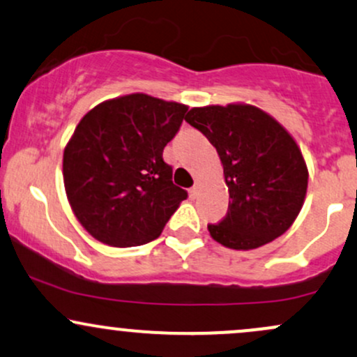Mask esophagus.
<instances>
[{"label":"esophagus","instance_id":"1","mask_svg":"<svg viewBox=\"0 0 357 357\" xmlns=\"http://www.w3.org/2000/svg\"><path fill=\"white\" fill-rule=\"evenodd\" d=\"M196 196H198V186H192L191 190H190V198L195 199Z\"/></svg>","mask_w":357,"mask_h":357}]
</instances>
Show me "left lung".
I'll use <instances>...</instances> for the list:
<instances>
[{
    "mask_svg": "<svg viewBox=\"0 0 357 357\" xmlns=\"http://www.w3.org/2000/svg\"><path fill=\"white\" fill-rule=\"evenodd\" d=\"M186 122L216 147L230 192L227 216L208 225L213 240L252 250L289 230L304 204L309 173L284 127L248 104L195 107Z\"/></svg>",
    "mask_w": 357,
    "mask_h": 357,
    "instance_id": "left-lung-1",
    "label": "left lung"
}]
</instances>
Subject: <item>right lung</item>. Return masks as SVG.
I'll return each mask as SVG.
<instances>
[{"instance_id":"obj_1","label":"right lung","mask_w":357,"mask_h":357,"mask_svg":"<svg viewBox=\"0 0 357 357\" xmlns=\"http://www.w3.org/2000/svg\"><path fill=\"white\" fill-rule=\"evenodd\" d=\"M188 107L146 93L105 100L85 114L63 151V183L77 220L110 247L161 235L188 192L162 151Z\"/></svg>"}]
</instances>
